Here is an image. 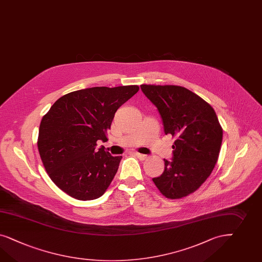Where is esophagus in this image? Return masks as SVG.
I'll use <instances>...</instances> for the list:
<instances>
[{
    "instance_id": "obj_1",
    "label": "esophagus",
    "mask_w": 262,
    "mask_h": 262,
    "mask_svg": "<svg viewBox=\"0 0 262 262\" xmlns=\"http://www.w3.org/2000/svg\"><path fill=\"white\" fill-rule=\"evenodd\" d=\"M136 156H137V158L140 159V160H146V159L149 157V156H146V155H141V154H138V152L136 154Z\"/></svg>"
}]
</instances>
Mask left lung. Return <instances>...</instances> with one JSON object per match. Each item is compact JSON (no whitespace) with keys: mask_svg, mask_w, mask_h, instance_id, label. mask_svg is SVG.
<instances>
[{"mask_svg":"<svg viewBox=\"0 0 262 262\" xmlns=\"http://www.w3.org/2000/svg\"><path fill=\"white\" fill-rule=\"evenodd\" d=\"M143 93L157 107L166 135L176 137L172 160L152 178L170 199L185 198L198 190L217 162L223 130L214 110L198 94L180 85H141Z\"/></svg>","mask_w":262,"mask_h":262,"instance_id":"8db88e82","label":"left lung"}]
</instances>
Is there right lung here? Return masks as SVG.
Returning <instances> with one entry per match:
<instances>
[{
	"instance_id": "1",
	"label": "right lung",
	"mask_w": 262,
	"mask_h": 262,
	"mask_svg": "<svg viewBox=\"0 0 262 262\" xmlns=\"http://www.w3.org/2000/svg\"><path fill=\"white\" fill-rule=\"evenodd\" d=\"M138 91V85H121L70 92L43 115L37 145L42 165L59 189L84 201L105 193L122 156L97 149V141L107 140L116 111Z\"/></svg>"
}]
</instances>
